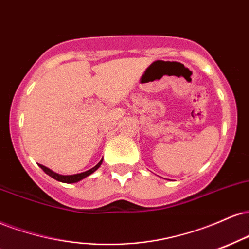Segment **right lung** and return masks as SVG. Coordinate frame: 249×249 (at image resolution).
Returning a JSON list of instances; mask_svg holds the SVG:
<instances>
[{
	"mask_svg": "<svg viewBox=\"0 0 249 249\" xmlns=\"http://www.w3.org/2000/svg\"><path fill=\"white\" fill-rule=\"evenodd\" d=\"M102 162H103V159H101L100 162L96 164L95 167H92L91 169L86 170V172L80 173V174H74V175H61V174H58V173L53 172V170H51L50 168H47V167L43 166V164H39V167H40V168L43 169L44 172L47 174V175L51 176V178H52L56 179V181L62 182V183H76V182H79V181H81V179L86 178L87 176L91 175L92 173L96 172V170H97L101 167Z\"/></svg>",
	"mask_w": 249,
	"mask_h": 249,
	"instance_id": "1",
	"label": "right lung"
}]
</instances>
